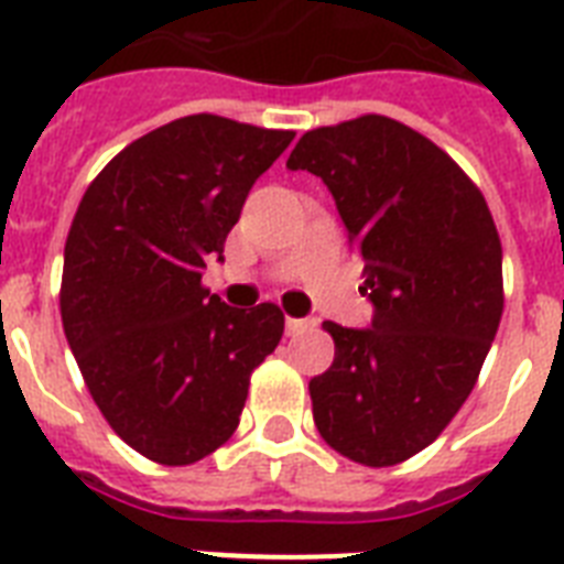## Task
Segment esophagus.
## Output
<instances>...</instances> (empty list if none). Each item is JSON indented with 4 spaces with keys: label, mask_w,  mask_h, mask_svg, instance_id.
<instances>
[{
    "label": "esophagus",
    "mask_w": 564,
    "mask_h": 564,
    "mask_svg": "<svg viewBox=\"0 0 564 564\" xmlns=\"http://www.w3.org/2000/svg\"><path fill=\"white\" fill-rule=\"evenodd\" d=\"M308 326H314L311 319H303V317H288L285 319V332L288 335H300V332H305Z\"/></svg>",
    "instance_id": "esophagus-1"
}]
</instances>
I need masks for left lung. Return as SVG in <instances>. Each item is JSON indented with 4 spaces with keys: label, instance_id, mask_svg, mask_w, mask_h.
Segmentation results:
<instances>
[{
    "label": "left lung",
    "instance_id": "8db88e82",
    "mask_svg": "<svg viewBox=\"0 0 564 564\" xmlns=\"http://www.w3.org/2000/svg\"><path fill=\"white\" fill-rule=\"evenodd\" d=\"M288 169L328 186L376 305L372 328L323 323L335 360L308 384L314 425L360 466L404 463L463 408L501 323L492 212L443 148L376 112L308 130Z\"/></svg>",
    "mask_w": 564,
    "mask_h": 564
}]
</instances>
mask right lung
Segmentation results:
<instances>
[{
  "instance_id": "1",
  "label": "right lung",
  "mask_w": 564,
  "mask_h": 564,
  "mask_svg": "<svg viewBox=\"0 0 564 564\" xmlns=\"http://www.w3.org/2000/svg\"><path fill=\"white\" fill-rule=\"evenodd\" d=\"M291 139L183 116L130 142L80 197L63 250V332L93 402L148 460L192 466L227 443L253 369L282 340L279 305L229 308L200 276Z\"/></svg>"
}]
</instances>
